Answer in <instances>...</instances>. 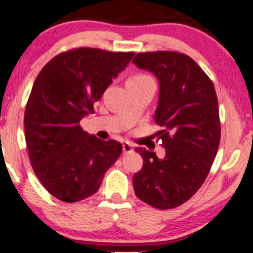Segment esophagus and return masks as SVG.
<instances>
[{
  "instance_id": "34e87169",
  "label": "esophagus",
  "mask_w": 253,
  "mask_h": 253,
  "mask_svg": "<svg viewBox=\"0 0 253 253\" xmlns=\"http://www.w3.org/2000/svg\"><path fill=\"white\" fill-rule=\"evenodd\" d=\"M122 148H123L124 153H132V152H133V147L131 146L129 143H123Z\"/></svg>"
}]
</instances>
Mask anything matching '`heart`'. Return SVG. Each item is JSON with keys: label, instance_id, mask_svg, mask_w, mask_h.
<instances>
[{"label": "heart", "instance_id": "heart-1", "mask_svg": "<svg viewBox=\"0 0 253 253\" xmlns=\"http://www.w3.org/2000/svg\"><path fill=\"white\" fill-rule=\"evenodd\" d=\"M148 81H153V79H152L148 75L136 74V75H133L132 77H130L129 81H127V85H130V84H134V85L143 84V83L148 82Z\"/></svg>", "mask_w": 253, "mask_h": 253}]
</instances>
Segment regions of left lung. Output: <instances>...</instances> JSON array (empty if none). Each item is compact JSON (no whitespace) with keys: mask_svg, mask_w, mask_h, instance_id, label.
<instances>
[{"mask_svg":"<svg viewBox=\"0 0 253 253\" xmlns=\"http://www.w3.org/2000/svg\"><path fill=\"white\" fill-rule=\"evenodd\" d=\"M138 68L160 83L154 120L161 126L165 158L143 147V167L133 175L136 196L159 210L177 207L198 191L220 145L219 105L212 81L188 55L159 50L138 53Z\"/></svg>","mask_w":253,"mask_h":253,"instance_id":"obj_1","label":"left lung"}]
</instances>
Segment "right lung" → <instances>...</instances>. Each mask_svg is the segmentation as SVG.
I'll list each match as a JSON object with an SVG mask.
<instances>
[{"label": "right lung", "instance_id": "add662e5", "mask_svg": "<svg viewBox=\"0 0 253 253\" xmlns=\"http://www.w3.org/2000/svg\"><path fill=\"white\" fill-rule=\"evenodd\" d=\"M133 55L75 48L51 58L36 78L24 115L26 145L33 171L58 200L94 195L122 153L119 141L88 134L79 122Z\"/></svg>", "mask_w": 253, "mask_h": 253}]
</instances>
